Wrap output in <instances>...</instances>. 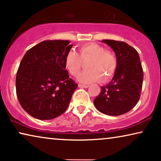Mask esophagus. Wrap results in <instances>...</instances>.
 <instances>
[{"mask_svg":"<svg viewBox=\"0 0 161 161\" xmlns=\"http://www.w3.org/2000/svg\"><path fill=\"white\" fill-rule=\"evenodd\" d=\"M78 87H80V88H88V87H89V86H88V85L78 84Z\"/></svg>","mask_w":161,"mask_h":161,"instance_id":"esophagus-1","label":"esophagus"}]
</instances>
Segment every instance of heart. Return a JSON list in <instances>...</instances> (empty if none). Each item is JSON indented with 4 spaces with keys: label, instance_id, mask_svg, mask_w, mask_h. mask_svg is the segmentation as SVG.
I'll return each instance as SVG.
<instances>
[{
    "label": "heart",
    "instance_id": "heart-1",
    "mask_svg": "<svg viewBox=\"0 0 161 161\" xmlns=\"http://www.w3.org/2000/svg\"><path fill=\"white\" fill-rule=\"evenodd\" d=\"M81 56L80 57V56ZM83 61H89L88 69L78 76V80L82 83L107 82L114 75L117 67L115 54L103 45L91 42L80 47V55L73 50H69L65 56L64 67L72 76H77L83 67Z\"/></svg>",
    "mask_w": 161,
    "mask_h": 161
}]
</instances>
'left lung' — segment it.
I'll use <instances>...</instances> for the list:
<instances>
[{
  "instance_id": "left-lung-1",
  "label": "left lung",
  "mask_w": 161,
  "mask_h": 161,
  "mask_svg": "<svg viewBox=\"0 0 161 161\" xmlns=\"http://www.w3.org/2000/svg\"><path fill=\"white\" fill-rule=\"evenodd\" d=\"M112 48L117 59V67L108 84L102 86L94 100V106L108 116H119L133 109L140 98L143 69L136 50L124 42L102 41Z\"/></svg>"
}]
</instances>
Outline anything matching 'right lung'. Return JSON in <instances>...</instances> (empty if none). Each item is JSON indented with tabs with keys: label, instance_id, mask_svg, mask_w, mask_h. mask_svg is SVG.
<instances>
[{
	"label": "right lung",
	"instance_id": "add662e5",
	"mask_svg": "<svg viewBox=\"0 0 161 161\" xmlns=\"http://www.w3.org/2000/svg\"><path fill=\"white\" fill-rule=\"evenodd\" d=\"M68 40L43 41L23 56L16 77V92L22 108L40 120L56 118L67 110L78 84L64 67L72 45Z\"/></svg>",
	"mask_w": 161,
	"mask_h": 161
}]
</instances>
